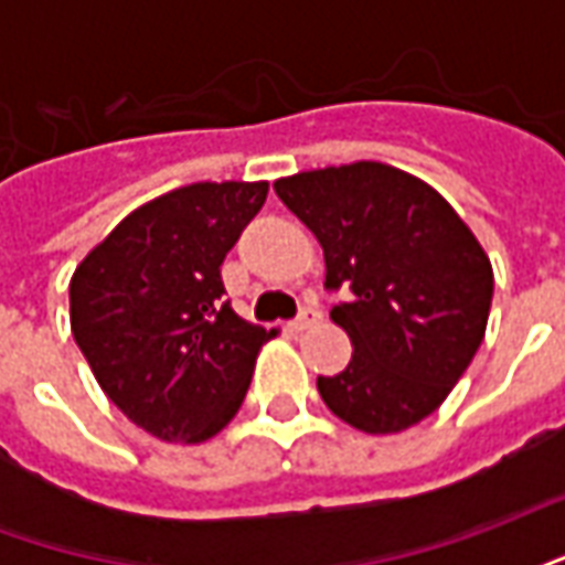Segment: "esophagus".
<instances>
[{
	"instance_id": "34e87169",
	"label": "esophagus",
	"mask_w": 565,
	"mask_h": 565,
	"mask_svg": "<svg viewBox=\"0 0 565 565\" xmlns=\"http://www.w3.org/2000/svg\"><path fill=\"white\" fill-rule=\"evenodd\" d=\"M315 320H318V311H315V308H302V311H299V318L287 323V330L302 332V330H308V327H311Z\"/></svg>"
}]
</instances>
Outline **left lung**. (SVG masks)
I'll return each instance as SVG.
<instances>
[{
  "mask_svg": "<svg viewBox=\"0 0 565 565\" xmlns=\"http://www.w3.org/2000/svg\"><path fill=\"white\" fill-rule=\"evenodd\" d=\"M318 235L330 318L351 335V363L320 399L363 433H403L445 403L484 339L493 269L436 190L384 162H351L275 181Z\"/></svg>",
  "mask_w": 565,
  "mask_h": 565,
  "instance_id": "left-lung-1",
  "label": "left lung"
}]
</instances>
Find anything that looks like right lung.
Returning a JSON list of instances; mask_svg holds the SVG:
<instances>
[{"label":"right lung","instance_id":"right-lung-1","mask_svg":"<svg viewBox=\"0 0 565 565\" xmlns=\"http://www.w3.org/2000/svg\"><path fill=\"white\" fill-rule=\"evenodd\" d=\"M266 193V181L178 186L124 217L72 275L81 354L108 399L162 441L221 433L275 335L235 315L221 278Z\"/></svg>","mask_w":565,"mask_h":565}]
</instances>
